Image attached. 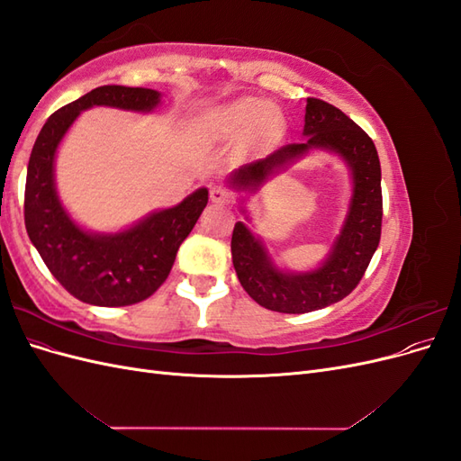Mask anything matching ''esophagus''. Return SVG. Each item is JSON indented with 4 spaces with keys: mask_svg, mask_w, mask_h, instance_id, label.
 Listing matches in <instances>:
<instances>
[{
    "mask_svg": "<svg viewBox=\"0 0 461 461\" xmlns=\"http://www.w3.org/2000/svg\"><path fill=\"white\" fill-rule=\"evenodd\" d=\"M209 200H212V203H217V205H227V203H230V194L225 188L213 186L212 190H209Z\"/></svg>",
    "mask_w": 461,
    "mask_h": 461,
    "instance_id": "obj_1",
    "label": "esophagus"
}]
</instances>
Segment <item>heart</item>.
Segmentation results:
<instances>
[{
  "label": "heart",
  "instance_id": "heart-1",
  "mask_svg": "<svg viewBox=\"0 0 461 461\" xmlns=\"http://www.w3.org/2000/svg\"><path fill=\"white\" fill-rule=\"evenodd\" d=\"M209 131L215 136H248L252 144H267L285 131L281 107L261 97L246 95L217 107L207 119Z\"/></svg>",
  "mask_w": 461,
  "mask_h": 461
}]
</instances>
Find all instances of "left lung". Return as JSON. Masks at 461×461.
I'll return each instance as SVG.
<instances>
[{
    "label": "left lung",
    "mask_w": 461,
    "mask_h": 461,
    "mask_svg": "<svg viewBox=\"0 0 461 461\" xmlns=\"http://www.w3.org/2000/svg\"><path fill=\"white\" fill-rule=\"evenodd\" d=\"M302 138V142L278 148L265 159L242 165L227 178L229 188L239 194L246 219L236 222L230 240L236 275L259 305L281 313H308L346 298L361 281L381 240V163L371 138L340 109L315 97H308L305 104ZM313 150L332 152L345 163L353 194L328 256L312 270L292 272L274 261L249 227L251 218L245 202L249 193Z\"/></svg>",
    "instance_id": "obj_1"
}]
</instances>
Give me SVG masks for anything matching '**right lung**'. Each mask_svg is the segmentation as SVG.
<instances>
[{
  "label": "right lung",
  "instance_id": "add662e5",
  "mask_svg": "<svg viewBox=\"0 0 461 461\" xmlns=\"http://www.w3.org/2000/svg\"><path fill=\"white\" fill-rule=\"evenodd\" d=\"M161 92L100 86L61 107L41 127L29 161L24 225L51 275L85 303L121 308L151 296L169 276L180 244L207 205V188L194 190L167 209H156L113 232L90 230L73 219L55 183V158L65 134L82 111L113 107L153 113Z\"/></svg>",
  "mask_w": 461,
  "mask_h": 461
}]
</instances>
